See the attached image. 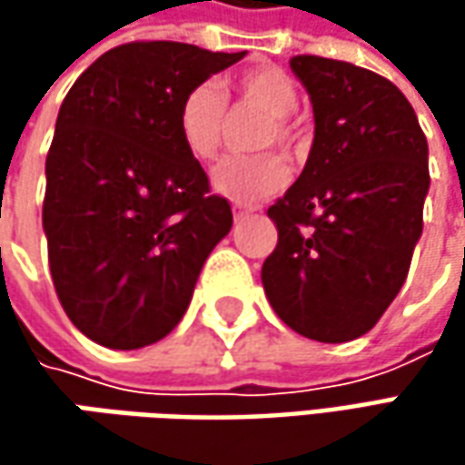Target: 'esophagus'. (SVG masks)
Masks as SVG:
<instances>
[{
  "instance_id": "esophagus-1",
  "label": "esophagus",
  "mask_w": 465,
  "mask_h": 465,
  "mask_svg": "<svg viewBox=\"0 0 465 465\" xmlns=\"http://www.w3.org/2000/svg\"><path fill=\"white\" fill-rule=\"evenodd\" d=\"M253 212H256V206H245V204L232 206V214H235V220H242V217H248V214H253Z\"/></svg>"
}]
</instances>
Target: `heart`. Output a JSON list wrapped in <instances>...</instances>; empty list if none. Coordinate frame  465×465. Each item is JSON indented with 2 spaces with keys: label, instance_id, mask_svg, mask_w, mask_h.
Masks as SVG:
<instances>
[{
  "label": "heart",
  "instance_id": "heart-1",
  "mask_svg": "<svg viewBox=\"0 0 465 465\" xmlns=\"http://www.w3.org/2000/svg\"><path fill=\"white\" fill-rule=\"evenodd\" d=\"M227 93L235 95L241 108L266 114V121L253 139L256 150H279L284 154L302 150V126L295 118L300 90L287 72L277 66L248 69L227 84ZM175 126L186 153L199 163H212L223 150L230 129L223 87L217 82L193 84L181 98ZM287 165L277 153H261L220 163L212 173V186L238 204H256L277 193L287 183Z\"/></svg>",
  "mask_w": 465,
  "mask_h": 465
}]
</instances>
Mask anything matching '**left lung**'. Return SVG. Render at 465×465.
Here are the masks:
<instances>
[{
    "label": "left lung",
    "instance_id": "8db88e82",
    "mask_svg": "<svg viewBox=\"0 0 465 465\" xmlns=\"http://www.w3.org/2000/svg\"><path fill=\"white\" fill-rule=\"evenodd\" d=\"M315 116L308 163L269 206L279 241L261 282L297 333L341 344L399 295L430 188L427 139L391 80L323 56H292Z\"/></svg>",
    "mask_w": 465,
    "mask_h": 465
}]
</instances>
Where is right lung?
<instances>
[{"label":"right lung","mask_w":465,"mask_h":465,"mask_svg":"<svg viewBox=\"0 0 465 465\" xmlns=\"http://www.w3.org/2000/svg\"><path fill=\"white\" fill-rule=\"evenodd\" d=\"M242 56L134 41L105 51L64 98L45 157L48 266L69 321L103 347L168 336L232 227L175 114L193 84Z\"/></svg>","instance_id":"1"}]
</instances>
